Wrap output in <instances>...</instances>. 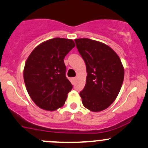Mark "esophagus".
<instances>
[{
  "label": "esophagus",
  "mask_w": 148,
  "mask_h": 148,
  "mask_svg": "<svg viewBox=\"0 0 148 148\" xmlns=\"http://www.w3.org/2000/svg\"><path fill=\"white\" fill-rule=\"evenodd\" d=\"M76 79H77V78H76V77L73 78V81H74V82H75V81H76Z\"/></svg>",
  "instance_id": "34e87169"
}]
</instances>
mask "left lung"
Returning <instances> with one entry per match:
<instances>
[{
	"label": "left lung",
	"mask_w": 148,
	"mask_h": 148,
	"mask_svg": "<svg viewBox=\"0 0 148 148\" xmlns=\"http://www.w3.org/2000/svg\"><path fill=\"white\" fill-rule=\"evenodd\" d=\"M86 65V84L80 96L90 111L106 109L115 101L123 85L125 70L118 54L108 45L88 38L74 40Z\"/></svg>",
	"instance_id": "1"
}]
</instances>
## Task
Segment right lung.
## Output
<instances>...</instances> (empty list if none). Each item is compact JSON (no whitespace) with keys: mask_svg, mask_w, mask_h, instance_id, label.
<instances>
[{"mask_svg":"<svg viewBox=\"0 0 148 148\" xmlns=\"http://www.w3.org/2000/svg\"><path fill=\"white\" fill-rule=\"evenodd\" d=\"M75 47L72 40L53 38L39 45L27 58L23 79L35 104L46 111L64 105L72 85L65 76V56Z\"/></svg>","mask_w":148,"mask_h":148,"instance_id":"right-lung-1","label":"right lung"}]
</instances>
